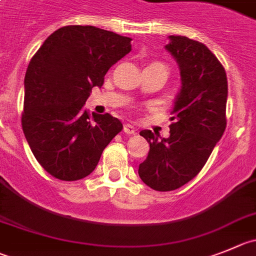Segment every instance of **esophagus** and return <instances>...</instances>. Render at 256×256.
<instances>
[{
	"label": "esophagus",
	"instance_id": "1",
	"mask_svg": "<svg viewBox=\"0 0 256 256\" xmlns=\"http://www.w3.org/2000/svg\"><path fill=\"white\" fill-rule=\"evenodd\" d=\"M135 131L136 128L132 125H130V124H125L124 125V132L128 134V135H132V134H135Z\"/></svg>",
	"mask_w": 256,
	"mask_h": 256
}]
</instances>
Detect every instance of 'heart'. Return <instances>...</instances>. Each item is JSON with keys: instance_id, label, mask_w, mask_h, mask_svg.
<instances>
[{"instance_id": "obj_1", "label": "heart", "mask_w": 256, "mask_h": 256, "mask_svg": "<svg viewBox=\"0 0 256 256\" xmlns=\"http://www.w3.org/2000/svg\"><path fill=\"white\" fill-rule=\"evenodd\" d=\"M155 64H156V63H155Z\"/></svg>"}]
</instances>
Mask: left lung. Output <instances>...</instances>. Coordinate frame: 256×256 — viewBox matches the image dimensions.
<instances>
[{
    "mask_svg": "<svg viewBox=\"0 0 256 256\" xmlns=\"http://www.w3.org/2000/svg\"><path fill=\"white\" fill-rule=\"evenodd\" d=\"M166 49L178 63L180 90L174 100L169 138L142 130L150 150L139 176L150 188L174 190L192 180L206 164L226 128L228 78L204 44L170 35Z\"/></svg>",
    "mask_w": 256,
    "mask_h": 256,
    "instance_id": "left-lung-1",
    "label": "left lung"
}]
</instances>
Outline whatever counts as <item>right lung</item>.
<instances>
[{
  "label": "right lung",
  "mask_w": 256,
  "mask_h": 256,
  "mask_svg": "<svg viewBox=\"0 0 256 256\" xmlns=\"http://www.w3.org/2000/svg\"><path fill=\"white\" fill-rule=\"evenodd\" d=\"M131 40L96 26H64L31 58L21 122L31 152L52 176L70 182L90 176L122 130L110 114L90 118L83 104L93 87H102L108 69L131 52Z\"/></svg>",
  "instance_id": "1"
}]
</instances>
